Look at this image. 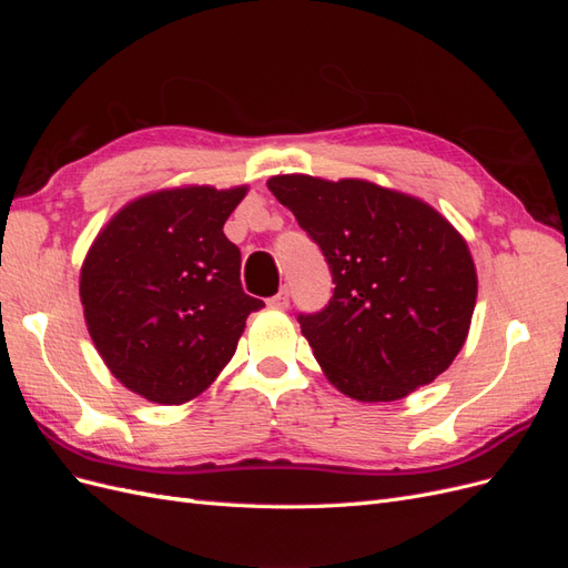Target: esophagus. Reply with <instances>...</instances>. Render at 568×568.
Masks as SVG:
<instances>
[{"label": "esophagus", "instance_id": "34e87169", "mask_svg": "<svg viewBox=\"0 0 568 568\" xmlns=\"http://www.w3.org/2000/svg\"><path fill=\"white\" fill-rule=\"evenodd\" d=\"M270 305L272 307H280V311H284V307H288V288L284 286L277 296L270 298Z\"/></svg>", "mask_w": 568, "mask_h": 568}]
</instances>
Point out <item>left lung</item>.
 <instances>
[{
	"instance_id": "1",
	"label": "left lung",
	"mask_w": 568,
	"mask_h": 568,
	"mask_svg": "<svg viewBox=\"0 0 568 568\" xmlns=\"http://www.w3.org/2000/svg\"><path fill=\"white\" fill-rule=\"evenodd\" d=\"M332 270L334 296L298 315L326 379L359 403L432 384L467 341L478 294L464 236L434 205L367 180L274 175Z\"/></svg>"
}]
</instances>
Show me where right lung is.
Wrapping results in <instances>:
<instances>
[{
  "instance_id": "add662e5",
  "label": "right lung",
  "mask_w": 568,
  "mask_h": 568,
  "mask_svg": "<svg viewBox=\"0 0 568 568\" xmlns=\"http://www.w3.org/2000/svg\"><path fill=\"white\" fill-rule=\"evenodd\" d=\"M246 192L184 184L144 194L84 255L80 303L94 348L149 403L184 405L209 390L265 305L244 294L242 253L222 232Z\"/></svg>"
}]
</instances>
